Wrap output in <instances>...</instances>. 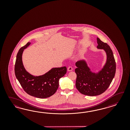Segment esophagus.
I'll list each match as a JSON object with an SVG mask.
<instances>
[{
    "label": "esophagus",
    "instance_id": "esophagus-1",
    "mask_svg": "<svg viewBox=\"0 0 130 130\" xmlns=\"http://www.w3.org/2000/svg\"><path fill=\"white\" fill-rule=\"evenodd\" d=\"M72 70H73V69H72V67L70 66V67L68 68V71H72Z\"/></svg>",
    "mask_w": 130,
    "mask_h": 130
}]
</instances>
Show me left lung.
<instances>
[{"label": "left lung", "instance_id": "obj_1", "mask_svg": "<svg viewBox=\"0 0 130 130\" xmlns=\"http://www.w3.org/2000/svg\"><path fill=\"white\" fill-rule=\"evenodd\" d=\"M97 48L103 49L107 55L106 62L98 73L92 72L84 60L76 62L77 68L76 87L83 94L94 96L101 94L106 90L113 79L116 72V62L110 47L97 38Z\"/></svg>", "mask_w": 130, "mask_h": 130}]
</instances>
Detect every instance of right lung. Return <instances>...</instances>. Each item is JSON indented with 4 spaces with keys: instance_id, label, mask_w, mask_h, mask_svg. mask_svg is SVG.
Masks as SVG:
<instances>
[{
    "instance_id": "obj_1",
    "label": "right lung",
    "mask_w": 130,
    "mask_h": 130,
    "mask_svg": "<svg viewBox=\"0 0 130 130\" xmlns=\"http://www.w3.org/2000/svg\"><path fill=\"white\" fill-rule=\"evenodd\" d=\"M30 44L28 42L21 47L17 55L15 73L21 86L28 94L39 98H47L57 90L60 78L67 72L66 67L54 68L45 74L35 76L29 74L24 67L22 56L24 50Z\"/></svg>"
}]
</instances>
